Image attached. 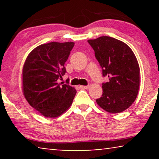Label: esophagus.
<instances>
[{
  "label": "esophagus",
  "mask_w": 159,
  "mask_h": 159,
  "mask_svg": "<svg viewBox=\"0 0 159 159\" xmlns=\"http://www.w3.org/2000/svg\"><path fill=\"white\" fill-rule=\"evenodd\" d=\"M89 88H90V86H89V85H87V86L80 85V88H81V89H88Z\"/></svg>",
  "instance_id": "obj_1"
}]
</instances>
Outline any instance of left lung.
I'll return each instance as SVG.
<instances>
[{
    "mask_svg": "<svg viewBox=\"0 0 159 159\" xmlns=\"http://www.w3.org/2000/svg\"><path fill=\"white\" fill-rule=\"evenodd\" d=\"M88 42L103 69V75L109 77L103 83V95L96 100L104 111L117 114L127 109L135 101L140 88V66L133 51L122 41L102 36Z\"/></svg>",
    "mask_w": 159,
    "mask_h": 159,
    "instance_id": "left-lung-1",
    "label": "left lung"
}]
</instances>
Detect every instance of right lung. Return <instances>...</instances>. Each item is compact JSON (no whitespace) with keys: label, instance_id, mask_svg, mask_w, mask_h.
<instances>
[{"label":"right lung","instance_id":"obj_1","mask_svg":"<svg viewBox=\"0 0 159 159\" xmlns=\"http://www.w3.org/2000/svg\"><path fill=\"white\" fill-rule=\"evenodd\" d=\"M75 43L51 42L36 47L22 68V92L32 108L47 118H56L69 109L77 91L59 83L66 73L64 64Z\"/></svg>","mask_w":159,"mask_h":159}]
</instances>
